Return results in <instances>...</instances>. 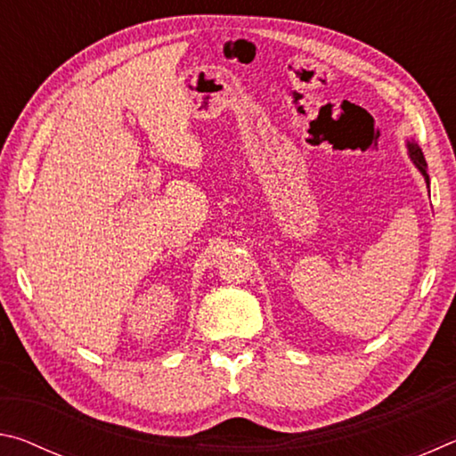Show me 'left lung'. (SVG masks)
Segmentation results:
<instances>
[{
  "label": "left lung",
  "instance_id": "left-lung-1",
  "mask_svg": "<svg viewBox=\"0 0 456 456\" xmlns=\"http://www.w3.org/2000/svg\"><path fill=\"white\" fill-rule=\"evenodd\" d=\"M408 154H411V160L412 163L416 165V168H419V171L422 173V176H424V181H427V184H428V173H427V160H424V154H422V151L419 149V144H416L414 141H408Z\"/></svg>",
  "mask_w": 456,
  "mask_h": 456
}]
</instances>
